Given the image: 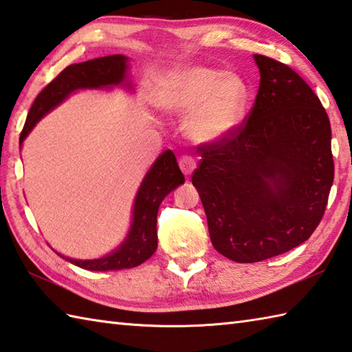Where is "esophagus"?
<instances>
[{
	"mask_svg": "<svg viewBox=\"0 0 352 352\" xmlns=\"http://www.w3.org/2000/svg\"><path fill=\"white\" fill-rule=\"evenodd\" d=\"M179 167H181L182 173L190 176L191 173H193V170L196 168V161L195 157H191L190 155H184L179 157Z\"/></svg>",
	"mask_w": 352,
	"mask_h": 352,
	"instance_id": "esophagus-1",
	"label": "esophagus"
}]
</instances>
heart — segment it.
Returning a JSON list of instances; mask_svg holds the SVG:
<instances>
[{
  "mask_svg": "<svg viewBox=\"0 0 352 352\" xmlns=\"http://www.w3.org/2000/svg\"><path fill=\"white\" fill-rule=\"evenodd\" d=\"M157 102L173 113H190L188 135L199 142H214L234 133L247 104V87L236 75L190 65L167 75Z\"/></svg>",
  "mask_w": 352,
  "mask_h": 352,
  "instance_id": "heart-1",
  "label": "heart"
}]
</instances>
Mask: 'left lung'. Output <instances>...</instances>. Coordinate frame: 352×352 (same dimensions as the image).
Returning <instances> with one entry per match:
<instances>
[{"label": "left lung", "instance_id": "left-lung-1", "mask_svg": "<svg viewBox=\"0 0 352 352\" xmlns=\"http://www.w3.org/2000/svg\"><path fill=\"white\" fill-rule=\"evenodd\" d=\"M261 82L234 133L199 144L191 182L222 256L261 262L314 233L334 181L331 124L313 89L287 64L254 55Z\"/></svg>", "mask_w": 352, "mask_h": 352}]
</instances>
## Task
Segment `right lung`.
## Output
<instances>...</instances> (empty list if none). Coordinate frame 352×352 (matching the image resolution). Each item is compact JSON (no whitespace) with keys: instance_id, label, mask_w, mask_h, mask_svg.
Instances as JSON below:
<instances>
[{"instance_id":"right-lung-1","label":"right lung","mask_w":352,"mask_h":352,"mask_svg":"<svg viewBox=\"0 0 352 352\" xmlns=\"http://www.w3.org/2000/svg\"><path fill=\"white\" fill-rule=\"evenodd\" d=\"M125 72H127V58L122 55L95 58L65 67L53 81L45 85L41 94L33 101L21 135H19V144H23L33 125L45 113H49L53 107H56L59 102H63L72 91L121 84L125 78ZM184 182L185 177L179 170L175 153L170 150L164 151L156 159L153 167L150 168L139 187L131 230L121 247L110 256L95 258V261H75L69 257L67 261L79 268L90 271L135 268L147 261L157 248L156 217L159 205L170 191H173L177 185Z\"/></svg>"}]
</instances>
